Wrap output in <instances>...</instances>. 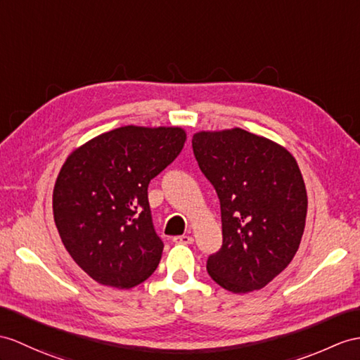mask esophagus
<instances>
[{"label":"esophagus","mask_w":360,"mask_h":360,"mask_svg":"<svg viewBox=\"0 0 360 360\" xmlns=\"http://www.w3.org/2000/svg\"><path fill=\"white\" fill-rule=\"evenodd\" d=\"M172 241L175 244H192V243H194V238H192V236H189V235H179V236H174Z\"/></svg>","instance_id":"esophagus-1"}]
</instances>
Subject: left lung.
Listing matches in <instances>:
<instances>
[{
	"instance_id": "left-lung-1",
	"label": "left lung",
	"mask_w": 360,
	"mask_h": 360,
	"mask_svg": "<svg viewBox=\"0 0 360 360\" xmlns=\"http://www.w3.org/2000/svg\"><path fill=\"white\" fill-rule=\"evenodd\" d=\"M192 150L220 200L223 246L207 274L232 293L266 287L290 264L305 227L307 191L284 146L241 128L200 131Z\"/></svg>"
}]
</instances>
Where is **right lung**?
<instances>
[{
  "mask_svg": "<svg viewBox=\"0 0 360 360\" xmlns=\"http://www.w3.org/2000/svg\"><path fill=\"white\" fill-rule=\"evenodd\" d=\"M186 142L179 127H120L67 157L53 215L70 257L96 283L131 288L153 275L163 241L154 231L148 185Z\"/></svg>",
  "mask_w": 360,
  "mask_h": 360,
  "instance_id": "add662e5",
  "label": "right lung"
}]
</instances>
